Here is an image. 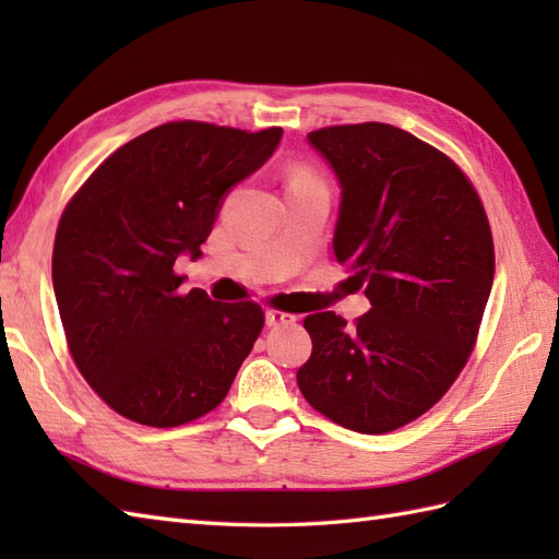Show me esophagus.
Returning a JSON list of instances; mask_svg holds the SVG:
<instances>
[{
  "mask_svg": "<svg viewBox=\"0 0 559 559\" xmlns=\"http://www.w3.org/2000/svg\"><path fill=\"white\" fill-rule=\"evenodd\" d=\"M295 314L290 312H283V310H269L266 312V326H288L295 324Z\"/></svg>",
  "mask_w": 559,
  "mask_h": 559,
  "instance_id": "1",
  "label": "esophagus"
}]
</instances>
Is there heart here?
Here are the masks:
<instances>
[{
    "label": "heart",
    "mask_w": 559,
    "mask_h": 559,
    "mask_svg": "<svg viewBox=\"0 0 559 559\" xmlns=\"http://www.w3.org/2000/svg\"><path fill=\"white\" fill-rule=\"evenodd\" d=\"M307 187H326L324 177L307 163L293 165L288 173V189H307Z\"/></svg>",
    "instance_id": "heart-1"
}]
</instances>
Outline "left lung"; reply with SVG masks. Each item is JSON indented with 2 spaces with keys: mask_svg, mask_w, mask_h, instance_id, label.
Returning <instances> with one entry per match:
<instances>
[{
  "mask_svg": "<svg viewBox=\"0 0 559 559\" xmlns=\"http://www.w3.org/2000/svg\"><path fill=\"white\" fill-rule=\"evenodd\" d=\"M307 139L341 182L336 259L372 307L353 326L305 317L312 355L298 386L353 432H394L447 394L476 348L495 276L488 213L447 153L399 127L334 124Z\"/></svg>",
  "mask_w": 559,
  "mask_h": 559,
  "instance_id": "left-lung-1",
  "label": "left lung"
}]
</instances>
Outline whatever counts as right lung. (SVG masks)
Instances as JSON below:
<instances>
[{
  "label": "right lung",
  "mask_w": 559,
  "mask_h": 559,
  "mask_svg": "<svg viewBox=\"0 0 559 559\" xmlns=\"http://www.w3.org/2000/svg\"><path fill=\"white\" fill-rule=\"evenodd\" d=\"M281 134L160 124L117 148L69 199L52 249L67 348L122 418L187 425L228 394L264 310L185 293L175 261L201 254L221 199L269 160Z\"/></svg>",
  "instance_id": "right-lung-1"
}]
</instances>
